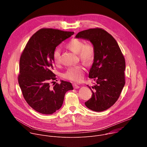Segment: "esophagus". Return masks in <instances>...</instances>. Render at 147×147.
Listing matches in <instances>:
<instances>
[{
  "label": "esophagus",
  "instance_id": "34e87169",
  "mask_svg": "<svg viewBox=\"0 0 147 147\" xmlns=\"http://www.w3.org/2000/svg\"><path fill=\"white\" fill-rule=\"evenodd\" d=\"M73 86L74 88H75V89H77V88H80V86H78V85L77 84H76V83H74V84H73Z\"/></svg>",
  "mask_w": 147,
  "mask_h": 147
}]
</instances>
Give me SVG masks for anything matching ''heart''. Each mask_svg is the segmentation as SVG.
<instances>
[{
    "label": "heart",
    "instance_id": "obj_1",
    "mask_svg": "<svg viewBox=\"0 0 147 147\" xmlns=\"http://www.w3.org/2000/svg\"><path fill=\"white\" fill-rule=\"evenodd\" d=\"M72 52L78 53L80 59L84 63L89 64L92 63L95 56V47L91 42L85 44L84 42L77 38L71 39L66 45ZM53 62L56 65L60 64L61 56L60 51L59 48L55 49L52 53ZM84 73V69L78 65L70 67L63 74V77L66 80L74 82H80L82 80Z\"/></svg>",
    "mask_w": 147,
    "mask_h": 147
}]
</instances>
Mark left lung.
Listing matches in <instances>:
<instances>
[{
	"label": "left lung",
	"mask_w": 147,
	"mask_h": 147,
	"mask_svg": "<svg viewBox=\"0 0 147 147\" xmlns=\"http://www.w3.org/2000/svg\"><path fill=\"white\" fill-rule=\"evenodd\" d=\"M76 37L90 40L96 51L89 73V78L96 84L93 87L87 85L92 94L86 106L95 112L105 111L117 100L124 86V57L115 39L102 28L84 30Z\"/></svg>",
	"instance_id": "8db88e82"
}]
</instances>
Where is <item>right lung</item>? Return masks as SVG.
<instances>
[{
    "label": "right lung",
    "instance_id": "add662e5",
    "mask_svg": "<svg viewBox=\"0 0 147 147\" xmlns=\"http://www.w3.org/2000/svg\"><path fill=\"white\" fill-rule=\"evenodd\" d=\"M73 34L57 29H40L31 37L21 55L19 86L27 103L40 113L51 115L59 110L66 92L73 90L70 82L63 80L53 88L50 86V82L56 80L53 73V52Z\"/></svg>",
    "mask_w": 147,
    "mask_h": 147
}]
</instances>
